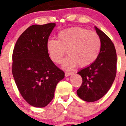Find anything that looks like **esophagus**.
Masks as SVG:
<instances>
[{
    "label": "esophagus",
    "mask_w": 126,
    "mask_h": 126,
    "mask_svg": "<svg viewBox=\"0 0 126 126\" xmlns=\"http://www.w3.org/2000/svg\"><path fill=\"white\" fill-rule=\"evenodd\" d=\"M72 74H73V72H66V73H65V76L67 77V76H70V75H72Z\"/></svg>",
    "instance_id": "1"
}]
</instances>
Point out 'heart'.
I'll use <instances>...</instances> for the list:
<instances>
[{"label": "heart", "mask_w": 126, "mask_h": 126, "mask_svg": "<svg viewBox=\"0 0 126 126\" xmlns=\"http://www.w3.org/2000/svg\"><path fill=\"white\" fill-rule=\"evenodd\" d=\"M57 40L51 39L47 43V49L54 63H62L66 50L69 55L63 66L71 69L78 66H90L98 58L101 46V39L96 32L79 27L62 30L57 35Z\"/></svg>", "instance_id": "obj_1"}]
</instances>
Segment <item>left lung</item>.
I'll return each instance as SVG.
<instances>
[{"label":"left lung","instance_id":"8db88e82","mask_svg":"<svg viewBox=\"0 0 126 126\" xmlns=\"http://www.w3.org/2000/svg\"><path fill=\"white\" fill-rule=\"evenodd\" d=\"M95 28L101 39L100 52L95 62L78 72L82 83L77 94L87 102H94L104 96L117 73V54L113 43L104 32L96 27Z\"/></svg>","mask_w":126,"mask_h":126}]
</instances>
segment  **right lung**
Instances as JSON below:
<instances>
[{"label":"right lung","mask_w":126,"mask_h":126,"mask_svg":"<svg viewBox=\"0 0 126 126\" xmlns=\"http://www.w3.org/2000/svg\"><path fill=\"white\" fill-rule=\"evenodd\" d=\"M54 23L33 25L20 35L12 54V71L23 98L32 106L42 108L51 102L56 85L64 72L49 57L47 43Z\"/></svg>","instance_id":"obj_1"}]
</instances>
